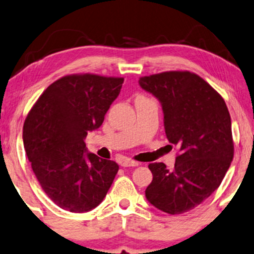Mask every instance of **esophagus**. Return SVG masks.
Instances as JSON below:
<instances>
[{
    "instance_id": "34e87169",
    "label": "esophagus",
    "mask_w": 254,
    "mask_h": 254,
    "mask_svg": "<svg viewBox=\"0 0 254 254\" xmlns=\"http://www.w3.org/2000/svg\"><path fill=\"white\" fill-rule=\"evenodd\" d=\"M121 166L122 167H136V166H139V162L125 158L121 160Z\"/></svg>"
}]
</instances>
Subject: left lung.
I'll use <instances>...</instances> for the list:
<instances>
[{
	"mask_svg": "<svg viewBox=\"0 0 254 254\" xmlns=\"http://www.w3.org/2000/svg\"><path fill=\"white\" fill-rule=\"evenodd\" d=\"M139 84L160 101L166 136L179 148L172 171L162 162L148 165L153 180L146 198L165 213H185L207 199L230 168V113L220 94L190 71L149 75L140 77Z\"/></svg>",
	"mask_w": 254,
	"mask_h": 254,
	"instance_id": "1",
	"label": "left lung"
}]
</instances>
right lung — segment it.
Returning a JSON list of instances; mask_svg holds the SVG:
<instances>
[{"label": "right lung", "instance_id": "add662e5", "mask_svg": "<svg viewBox=\"0 0 254 254\" xmlns=\"http://www.w3.org/2000/svg\"><path fill=\"white\" fill-rule=\"evenodd\" d=\"M122 83V77L67 75L42 93L24 121V149L34 174L65 211L95 208L118 173L117 162L87 151L84 137L101 126Z\"/></svg>", "mask_w": 254, "mask_h": 254}]
</instances>
